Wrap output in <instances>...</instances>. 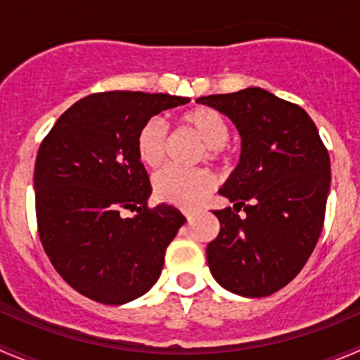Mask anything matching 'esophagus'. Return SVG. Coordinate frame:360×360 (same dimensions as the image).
Wrapping results in <instances>:
<instances>
[{"mask_svg": "<svg viewBox=\"0 0 360 360\" xmlns=\"http://www.w3.org/2000/svg\"><path fill=\"white\" fill-rule=\"evenodd\" d=\"M183 214H184V216H186V219H188V221H191V219H193V216H195V210H188V209H184V210H183Z\"/></svg>", "mask_w": 360, "mask_h": 360, "instance_id": "34e87169", "label": "esophagus"}]
</instances>
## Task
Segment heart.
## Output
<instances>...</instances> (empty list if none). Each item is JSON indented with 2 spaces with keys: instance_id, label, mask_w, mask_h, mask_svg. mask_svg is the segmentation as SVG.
<instances>
[{
  "instance_id": "obj_1",
  "label": "heart",
  "mask_w": 360,
  "mask_h": 360,
  "mask_svg": "<svg viewBox=\"0 0 360 360\" xmlns=\"http://www.w3.org/2000/svg\"><path fill=\"white\" fill-rule=\"evenodd\" d=\"M181 125L193 130L205 144L209 160H223L226 157L224 144L230 137V127L219 111L209 106H195L181 112ZM167 130L158 118L144 123L136 136V153L141 163L150 169H157L165 160ZM214 176L205 169H169L162 170L153 179V191L158 200L177 207L198 205L214 190Z\"/></svg>"
}]
</instances>
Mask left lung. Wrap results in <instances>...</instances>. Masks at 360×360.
<instances>
[{"label":"left lung","instance_id":"1","mask_svg":"<svg viewBox=\"0 0 360 360\" xmlns=\"http://www.w3.org/2000/svg\"><path fill=\"white\" fill-rule=\"evenodd\" d=\"M197 103L226 115L242 137L240 162L219 190L233 209L212 210L221 230L207 245L210 274L238 296H270L300 274L321 237L329 153L303 108L263 89Z\"/></svg>","mask_w":360,"mask_h":360}]
</instances>
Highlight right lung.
<instances>
[{"instance_id":"right-lung-1","label":"right lung","mask_w":360,"mask_h":360,"mask_svg":"<svg viewBox=\"0 0 360 360\" xmlns=\"http://www.w3.org/2000/svg\"><path fill=\"white\" fill-rule=\"evenodd\" d=\"M186 103L169 94H92L64 111L39 144V240L57 274L83 296L123 304L158 281L186 217L167 203L148 205L151 184L136 136L151 116ZM123 208L136 216L123 218Z\"/></svg>"}]
</instances>
